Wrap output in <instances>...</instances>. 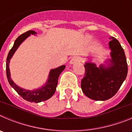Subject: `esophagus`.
<instances>
[{
    "mask_svg": "<svg viewBox=\"0 0 132 132\" xmlns=\"http://www.w3.org/2000/svg\"><path fill=\"white\" fill-rule=\"evenodd\" d=\"M81 60V58L80 57H78V56H75V57H73L71 59V60L70 61L69 63L70 64H74L75 63L78 62V61H80Z\"/></svg>",
    "mask_w": 132,
    "mask_h": 132,
    "instance_id": "esophagus-1",
    "label": "esophagus"
}]
</instances>
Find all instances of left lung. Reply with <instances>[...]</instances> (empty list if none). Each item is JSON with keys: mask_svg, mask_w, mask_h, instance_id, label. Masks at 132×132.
Here are the masks:
<instances>
[{"mask_svg": "<svg viewBox=\"0 0 132 132\" xmlns=\"http://www.w3.org/2000/svg\"><path fill=\"white\" fill-rule=\"evenodd\" d=\"M108 42L110 59L99 67L90 60L85 63V74L81 80L84 94L94 101H106L114 96L125 80L128 64L125 53L118 41L114 37Z\"/></svg>", "mask_w": 132, "mask_h": 132, "instance_id": "obj_1", "label": "left lung"}]
</instances>
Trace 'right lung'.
<instances>
[{
    "mask_svg": "<svg viewBox=\"0 0 132 132\" xmlns=\"http://www.w3.org/2000/svg\"><path fill=\"white\" fill-rule=\"evenodd\" d=\"M36 34H37V33L35 31L29 30V31H26L23 34L20 35L15 40L13 47H12L11 50H10L8 56H7L6 63V70L7 79L9 80V84L18 93V94H20L26 101L30 102L38 103V102H41L42 101L48 100L54 94L55 92L56 87H57V85L59 77L61 73H62L63 71L65 69V65H61V66L57 67V68L50 70L48 79H47L46 82L43 86H42V87L38 88H36V89L34 90L24 89V88L20 87L19 86H18L14 82L12 79H11V77H10V68H9L10 59L12 57V56L14 54L17 49L18 48L20 45L27 38H28L30 35Z\"/></svg>",
    "mask_w": 132,
    "mask_h": 132,
    "instance_id": "obj_1",
    "label": "right lung"
}]
</instances>
